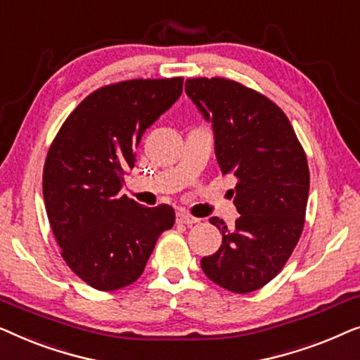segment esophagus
<instances>
[{"mask_svg": "<svg viewBox=\"0 0 360 360\" xmlns=\"http://www.w3.org/2000/svg\"><path fill=\"white\" fill-rule=\"evenodd\" d=\"M176 221H179V223H181V224L191 226V224L198 223L200 219L195 218V216L188 214V213H186V211H179V213H176Z\"/></svg>", "mask_w": 360, "mask_h": 360, "instance_id": "esophagus-1", "label": "esophagus"}]
</instances>
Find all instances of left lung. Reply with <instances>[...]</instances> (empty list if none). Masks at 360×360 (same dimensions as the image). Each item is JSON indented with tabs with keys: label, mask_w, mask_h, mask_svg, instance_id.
I'll list each match as a JSON object with an SVG mask.
<instances>
[{
	"label": "left lung",
	"mask_w": 360,
	"mask_h": 360,
	"mask_svg": "<svg viewBox=\"0 0 360 360\" xmlns=\"http://www.w3.org/2000/svg\"><path fill=\"white\" fill-rule=\"evenodd\" d=\"M186 95L213 122L214 150L239 211L233 229L211 218L223 244L201 259L216 285L250 293L267 285L298 244L307 214L308 160L288 117L262 93L223 77L188 78Z\"/></svg>",
	"instance_id": "1"
}]
</instances>
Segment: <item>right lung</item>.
Returning a JSON list of instances; mask_svg holds the SVG:
<instances>
[{
    "instance_id": "obj_1",
    "label": "right lung",
    "mask_w": 360,
    "mask_h": 360,
    "mask_svg": "<svg viewBox=\"0 0 360 360\" xmlns=\"http://www.w3.org/2000/svg\"><path fill=\"white\" fill-rule=\"evenodd\" d=\"M184 90V78H136L90 93L70 112L42 174L49 223L72 272L100 292L134 283L157 239L175 223L169 205L120 195L136 147Z\"/></svg>"
}]
</instances>
